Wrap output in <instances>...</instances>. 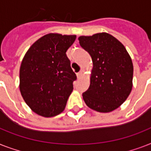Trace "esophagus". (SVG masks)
I'll return each instance as SVG.
<instances>
[{
	"instance_id": "obj_1",
	"label": "esophagus",
	"mask_w": 151,
	"mask_h": 151,
	"mask_svg": "<svg viewBox=\"0 0 151 151\" xmlns=\"http://www.w3.org/2000/svg\"><path fill=\"white\" fill-rule=\"evenodd\" d=\"M84 74H85V70H84V69H81L80 70V72H78V73H77V76H78V78H81V77H82Z\"/></svg>"
}]
</instances>
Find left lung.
<instances>
[{
    "label": "left lung",
    "mask_w": 151,
    "mask_h": 151,
    "mask_svg": "<svg viewBox=\"0 0 151 151\" xmlns=\"http://www.w3.org/2000/svg\"><path fill=\"white\" fill-rule=\"evenodd\" d=\"M92 57L90 86L82 94L85 104L101 113L111 112L129 97L132 88L133 65L124 46L107 33L78 37Z\"/></svg>",
    "instance_id": "8db88e82"
}]
</instances>
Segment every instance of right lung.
Listing matches in <instances>:
<instances>
[{
    "label": "right lung",
    "instance_id": "right-lung-1",
    "mask_svg": "<svg viewBox=\"0 0 151 151\" xmlns=\"http://www.w3.org/2000/svg\"><path fill=\"white\" fill-rule=\"evenodd\" d=\"M75 39L76 35L51 33L35 41L25 54L19 70V90L37 114L54 117L66 107L77 79L66 52Z\"/></svg>",
    "mask_w": 151,
    "mask_h": 151
}]
</instances>
